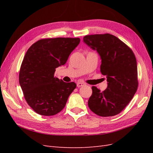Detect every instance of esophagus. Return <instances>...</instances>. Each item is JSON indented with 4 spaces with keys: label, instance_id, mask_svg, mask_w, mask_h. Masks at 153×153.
Here are the masks:
<instances>
[{
    "label": "esophagus",
    "instance_id": "34e87169",
    "mask_svg": "<svg viewBox=\"0 0 153 153\" xmlns=\"http://www.w3.org/2000/svg\"><path fill=\"white\" fill-rule=\"evenodd\" d=\"M76 85H77L78 87H83V86L85 85V83H84V82H78L77 83Z\"/></svg>",
    "mask_w": 153,
    "mask_h": 153
}]
</instances>
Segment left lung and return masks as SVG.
I'll use <instances>...</instances> for the list:
<instances>
[{"mask_svg":"<svg viewBox=\"0 0 153 153\" xmlns=\"http://www.w3.org/2000/svg\"><path fill=\"white\" fill-rule=\"evenodd\" d=\"M84 41L100 54V71L106 76L108 82L107 88L103 92L92 87V94L88 106L100 116H114L130 102L138 89L135 54L121 40L108 33L87 35L84 36Z\"/></svg>","mask_w":153,"mask_h":153,"instance_id":"8db88e82","label":"left lung"}]
</instances>
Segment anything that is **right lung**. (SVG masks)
Here are the masks:
<instances>
[{"instance_id": "right-lung-1", "label": "right lung", "mask_w": 153, "mask_h": 153, "mask_svg": "<svg viewBox=\"0 0 153 153\" xmlns=\"http://www.w3.org/2000/svg\"><path fill=\"white\" fill-rule=\"evenodd\" d=\"M79 38H45L27 51L21 64L19 82L27 104L41 115L50 116L64 108L76 87L54 76L55 68L65 64L80 43Z\"/></svg>"}]
</instances>
